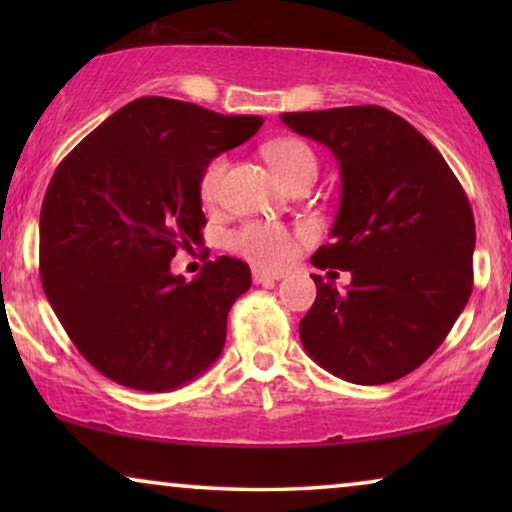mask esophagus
Segmentation results:
<instances>
[{
	"label": "esophagus",
	"instance_id": "34e87169",
	"mask_svg": "<svg viewBox=\"0 0 512 512\" xmlns=\"http://www.w3.org/2000/svg\"><path fill=\"white\" fill-rule=\"evenodd\" d=\"M254 282L256 284H272V282H277V279H282V272H268V270H258V268H254Z\"/></svg>",
	"mask_w": 512,
	"mask_h": 512
}]
</instances>
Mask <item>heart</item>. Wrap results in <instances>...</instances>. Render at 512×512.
I'll return each instance as SVG.
<instances>
[{"instance_id":"obj_1","label":"heart","mask_w":512,"mask_h":512,"mask_svg":"<svg viewBox=\"0 0 512 512\" xmlns=\"http://www.w3.org/2000/svg\"><path fill=\"white\" fill-rule=\"evenodd\" d=\"M265 158L277 172V177L284 181L286 186L296 184L303 177H317V156L307 146L303 139L296 137H282L275 142L265 144ZM226 158L216 156L209 160L205 170L200 174V198L205 205H216L223 193V179H226ZM307 230H293L277 226V223H247V226L235 230L230 235V249L249 258L251 263L261 265V268H282L296 256L298 240H305Z\"/></svg>"}]
</instances>
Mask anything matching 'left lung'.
<instances>
[{
	"mask_svg": "<svg viewBox=\"0 0 512 512\" xmlns=\"http://www.w3.org/2000/svg\"><path fill=\"white\" fill-rule=\"evenodd\" d=\"M282 121L338 158L333 242L312 263L352 272L347 291L312 275L305 352L347 382L401 380L443 345L473 291L471 202L436 146L394 111L366 104Z\"/></svg>",
	"mask_w": 512,
	"mask_h": 512,
	"instance_id": "obj_1",
	"label": "left lung"
}]
</instances>
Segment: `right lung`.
I'll list each match as a JSON object with an SVG mask.
<instances>
[{"label": "right lung", "instance_id": "add662e5", "mask_svg": "<svg viewBox=\"0 0 512 512\" xmlns=\"http://www.w3.org/2000/svg\"><path fill=\"white\" fill-rule=\"evenodd\" d=\"M261 125V116L139 97L58 165L39 219L41 286L104 377L172 391L219 359L230 307L251 286L249 265L219 256L186 282L170 261L207 223L202 170Z\"/></svg>", "mask_w": 512, "mask_h": 512}]
</instances>
